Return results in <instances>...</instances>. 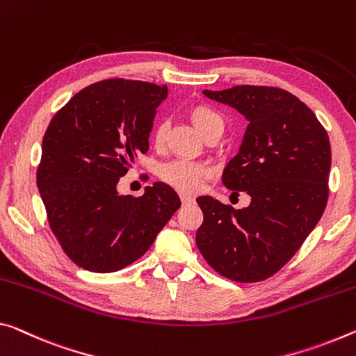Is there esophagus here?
Listing matches in <instances>:
<instances>
[{
  "label": "esophagus",
  "mask_w": 356,
  "mask_h": 356,
  "mask_svg": "<svg viewBox=\"0 0 356 356\" xmlns=\"http://www.w3.org/2000/svg\"><path fill=\"white\" fill-rule=\"evenodd\" d=\"M181 202H183V205L194 204V202H195V197H193V195H188V194H181Z\"/></svg>",
  "instance_id": "34e87169"
}]
</instances>
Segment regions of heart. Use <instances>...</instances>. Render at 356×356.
I'll list each match as a JSON object with an SVG mask.
<instances>
[{
	"label": "heart",
	"mask_w": 356,
	"mask_h": 356,
	"mask_svg": "<svg viewBox=\"0 0 356 356\" xmlns=\"http://www.w3.org/2000/svg\"><path fill=\"white\" fill-rule=\"evenodd\" d=\"M189 119L194 124V127L205 136L211 134L221 132L224 129L222 118L215 109L204 103L191 106ZM168 125L165 121H159L152 130V141L157 147L163 146L167 138ZM210 175V168L205 163L189 162V161H172L163 163L159 170V177L163 183L172 186L179 193H194L199 188L200 181Z\"/></svg>",
	"instance_id": "b5f03b06"
}]
</instances>
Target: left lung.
<instances>
[{"instance_id":"8db88e82","label":"left lung","mask_w":356,"mask_h":356,"mask_svg":"<svg viewBox=\"0 0 356 356\" xmlns=\"http://www.w3.org/2000/svg\"><path fill=\"white\" fill-rule=\"evenodd\" d=\"M204 94L248 121L222 183L232 195L245 191L251 202L237 210L210 195L199 197L204 222L195 234L197 248L222 277L266 280L293 258L323 215L330 138L312 109L283 89L235 86Z\"/></svg>"}]
</instances>
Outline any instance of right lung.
Returning a JSON list of instances; mask_svg holds the SVG:
<instances>
[{
  "mask_svg": "<svg viewBox=\"0 0 356 356\" xmlns=\"http://www.w3.org/2000/svg\"><path fill=\"white\" fill-rule=\"evenodd\" d=\"M167 86L106 79L78 92L42 138L36 184L49 226L68 258L86 270H121L151 248L178 194L165 183L141 197L118 193L119 178L149 149L156 108Z\"/></svg>",
  "mask_w": 356,
  "mask_h": 356,
  "instance_id": "1",
  "label": "right lung"
}]
</instances>
